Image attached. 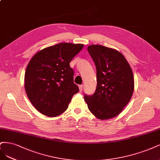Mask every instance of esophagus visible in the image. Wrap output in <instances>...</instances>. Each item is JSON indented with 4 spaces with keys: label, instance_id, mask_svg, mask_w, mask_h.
Wrapping results in <instances>:
<instances>
[{
    "label": "esophagus",
    "instance_id": "1",
    "mask_svg": "<svg viewBox=\"0 0 160 160\" xmlns=\"http://www.w3.org/2000/svg\"><path fill=\"white\" fill-rule=\"evenodd\" d=\"M79 90H80V92H82V90H83V85H79Z\"/></svg>",
    "mask_w": 160,
    "mask_h": 160
}]
</instances>
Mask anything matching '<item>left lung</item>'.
Segmentation results:
<instances>
[{
    "instance_id": "left-lung-1",
    "label": "left lung",
    "mask_w": 160,
    "mask_h": 160,
    "mask_svg": "<svg viewBox=\"0 0 160 160\" xmlns=\"http://www.w3.org/2000/svg\"><path fill=\"white\" fill-rule=\"evenodd\" d=\"M88 51L96 68L97 86L93 95H84L90 111L100 120L116 117L130 102L134 89L131 67L123 55L102 45Z\"/></svg>"
}]
</instances>
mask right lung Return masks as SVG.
Instances as JSON below:
<instances>
[{
  "label": "right lung",
  "mask_w": 160,
  "mask_h": 160,
  "mask_svg": "<svg viewBox=\"0 0 160 160\" xmlns=\"http://www.w3.org/2000/svg\"><path fill=\"white\" fill-rule=\"evenodd\" d=\"M82 44L62 42L41 50L30 60L24 74L26 93L41 114L55 117L64 112L78 92L70 62Z\"/></svg>",
  "instance_id": "add662e5"
}]
</instances>
